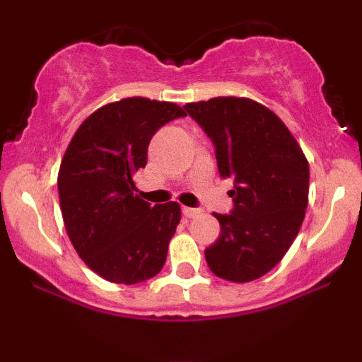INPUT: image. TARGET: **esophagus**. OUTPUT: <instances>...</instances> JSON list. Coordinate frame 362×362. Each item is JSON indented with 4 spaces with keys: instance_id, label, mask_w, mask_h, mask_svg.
Returning <instances> with one entry per match:
<instances>
[{
    "instance_id": "1",
    "label": "esophagus",
    "mask_w": 362,
    "mask_h": 362,
    "mask_svg": "<svg viewBox=\"0 0 362 362\" xmlns=\"http://www.w3.org/2000/svg\"><path fill=\"white\" fill-rule=\"evenodd\" d=\"M182 213H184L185 218H195V216L201 214V209H194V207H182Z\"/></svg>"
}]
</instances>
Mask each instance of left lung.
<instances>
[{"label":"left lung","mask_w":362,"mask_h":362,"mask_svg":"<svg viewBox=\"0 0 362 362\" xmlns=\"http://www.w3.org/2000/svg\"><path fill=\"white\" fill-rule=\"evenodd\" d=\"M216 149L223 178H233V211L216 214L221 235L206 248L221 279L250 282L276 267L298 236L308 206L310 167L286 124L262 103L216 97L185 103Z\"/></svg>","instance_id":"left-lung-1"}]
</instances>
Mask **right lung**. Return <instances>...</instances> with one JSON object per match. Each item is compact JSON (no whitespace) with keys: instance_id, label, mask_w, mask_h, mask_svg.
<instances>
[{"instance_id":"add662e5","label":"right lung","mask_w":362,"mask_h":362,"mask_svg":"<svg viewBox=\"0 0 362 362\" xmlns=\"http://www.w3.org/2000/svg\"><path fill=\"white\" fill-rule=\"evenodd\" d=\"M182 107L144 97L95 110L62 156L57 189L66 231L83 262L115 284H138L165 265L180 223L178 202L153 207L136 194L153 134L184 117Z\"/></svg>"}]
</instances>
